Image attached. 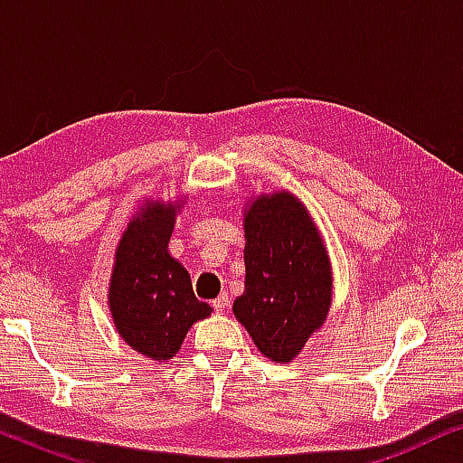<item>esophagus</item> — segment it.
<instances>
[{
	"label": "esophagus",
	"mask_w": 463,
	"mask_h": 463,
	"mask_svg": "<svg viewBox=\"0 0 463 463\" xmlns=\"http://www.w3.org/2000/svg\"><path fill=\"white\" fill-rule=\"evenodd\" d=\"M213 307L217 309V312H225V309H227V295L217 297V299L213 301Z\"/></svg>",
	"instance_id": "obj_1"
}]
</instances>
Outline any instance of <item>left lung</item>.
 Returning <instances> with one entry per match:
<instances>
[{"label": "left lung", "instance_id": "left-lung-1", "mask_svg": "<svg viewBox=\"0 0 463 463\" xmlns=\"http://www.w3.org/2000/svg\"><path fill=\"white\" fill-rule=\"evenodd\" d=\"M244 238V293L233 316L265 358L288 364L331 309V257L307 206L287 189L246 202Z\"/></svg>", "mask_w": 463, "mask_h": 463}]
</instances>
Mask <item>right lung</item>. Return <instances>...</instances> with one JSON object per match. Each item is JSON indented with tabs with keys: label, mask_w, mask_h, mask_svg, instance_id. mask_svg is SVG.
I'll return each instance as SVG.
<instances>
[{
	"label": "right lung",
	"mask_w": 463,
	"mask_h": 463,
	"mask_svg": "<svg viewBox=\"0 0 463 463\" xmlns=\"http://www.w3.org/2000/svg\"><path fill=\"white\" fill-rule=\"evenodd\" d=\"M183 200L147 198L137 206L116 246L107 306L119 337L156 363H168L213 307L194 295L192 278L170 255Z\"/></svg>",
	"instance_id": "add662e5"
}]
</instances>
